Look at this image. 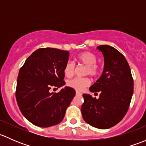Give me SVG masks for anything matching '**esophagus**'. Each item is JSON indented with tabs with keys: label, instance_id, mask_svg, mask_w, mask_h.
<instances>
[{
	"label": "esophagus",
	"instance_id": "1",
	"mask_svg": "<svg viewBox=\"0 0 146 146\" xmlns=\"http://www.w3.org/2000/svg\"><path fill=\"white\" fill-rule=\"evenodd\" d=\"M76 95H82V93H81V92H78V91H76Z\"/></svg>",
	"mask_w": 146,
	"mask_h": 146
}]
</instances>
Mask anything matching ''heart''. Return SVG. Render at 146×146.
I'll list each match as a JSON object with an SVG mask.
<instances>
[{"mask_svg":"<svg viewBox=\"0 0 146 146\" xmlns=\"http://www.w3.org/2000/svg\"><path fill=\"white\" fill-rule=\"evenodd\" d=\"M78 61L81 64L85 65V75H91L93 77H97L100 75L102 70L101 65L98 64V57L91 51H84L78 54ZM76 71V64L73 61H68L65 66L64 72L67 78H70L74 75ZM91 83V80L88 77H76L70 79L67 82L68 86L73 88L78 91H82L84 88L88 87Z\"/></svg>","mask_w":146,"mask_h":146,"instance_id":"b5f03b06","label":"heart"}]
</instances>
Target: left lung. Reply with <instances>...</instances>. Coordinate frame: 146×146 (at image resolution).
<instances>
[{
	"label": "left lung",
	"instance_id": "1",
	"mask_svg": "<svg viewBox=\"0 0 146 146\" xmlns=\"http://www.w3.org/2000/svg\"><path fill=\"white\" fill-rule=\"evenodd\" d=\"M98 48L104 55V70L90 90L100 92V98L83 94L81 111L86 123L106 129L115 126L126 115L133 95V79L127 61L118 50L109 45Z\"/></svg>",
	"mask_w": 146,
	"mask_h": 146
}]
</instances>
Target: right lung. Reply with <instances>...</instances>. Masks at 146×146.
<instances>
[{
    "instance_id": "right-lung-1",
    "label": "right lung",
    "mask_w": 146,
    "mask_h": 146,
    "mask_svg": "<svg viewBox=\"0 0 146 146\" xmlns=\"http://www.w3.org/2000/svg\"><path fill=\"white\" fill-rule=\"evenodd\" d=\"M69 52L54 48H41L34 51L20 68L15 97L22 114L39 127L59 123L76 95L66 87L60 92L50 90L65 85L64 69Z\"/></svg>"
}]
</instances>
